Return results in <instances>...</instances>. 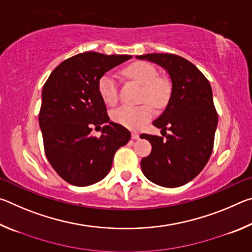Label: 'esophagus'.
I'll return each mask as SVG.
<instances>
[{
	"label": "esophagus",
	"mask_w": 252,
	"mask_h": 252,
	"mask_svg": "<svg viewBox=\"0 0 252 252\" xmlns=\"http://www.w3.org/2000/svg\"><path fill=\"white\" fill-rule=\"evenodd\" d=\"M131 138L133 139V140H138L140 138V135L138 133H135V132H133V133L131 134Z\"/></svg>",
	"instance_id": "esophagus-1"
}]
</instances>
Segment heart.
I'll return each instance as SVG.
<instances>
[{
	"instance_id": "1",
	"label": "heart",
	"mask_w": 252,
	"mask_h": 252,
	"mask_svg": "<svg viewBox=\"0 0 252 252\" xmlns=\"http://www.w3.org/2000/svg\"><path fill=\"white\" fill-rule=\"evenodd\" d=\"M126 76L142 85V101L148 100L156 106H161L167 102L170 89L162 79L158 78L156 67L150 63L134 62L125 69ZM97 92L105 104L114 105L118 102V87L113 75L105 73L97 81ZM152 106L148 103L139 106H120L112 111L111 119L131 130H138L152 118Z\"/></svg>"
}]
</instances>
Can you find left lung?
Returning a JSON list of instances; mask_svg holds the SVG:
<instances>
[{
	"label": "left lung",
	"instance_id": "1",
	"mask_svg": "<svg viewBox=\"0 0 252 252\" xmlns=\"http://www.w3.org/2000/svg\"><path fill=\"white\" fill-rule=\"evenodd\" d=\"M168 72L171 94L153 126L163 136L143 134L152 151L141 160L144 176L165 188H177L192 180L207 164L213 148L218 114L213 104L212 89L206 76L190 61L176 54L151 53L136 57Z\"/></svg>",
	"mask_w": 252,
	"mask_h": 252
}]
</instances>
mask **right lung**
I'll return each instance as SVG.
<instances>
[{"label":"right lung","mask_w":252,"mask_h":252,"mask_svg":"<svg viewBox=\"0 0 252 252\" xmlns=\"http://www.w3.org/2000/svg\"><path fill=\"white\" fill-rule=\"evenodd\" d=\"M131 55L84 52L63 61L42 90L39 125L50 164L63 180L76 187L101 181L109 173L114 153L131 138L130 131L110 121L97 81ZM104 124L100 138L93 125Z\"/></svg>","instance_id":"add662e5"}]
</instances>
